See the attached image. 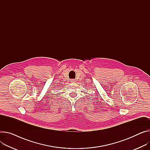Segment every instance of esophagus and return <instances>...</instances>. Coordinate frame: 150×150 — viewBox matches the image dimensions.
<instances>
[{
	"label": "esophagus",
	"instance_id": "1",
	"mask_svg": "<svg viewBox=\"0 0 150 150\" xmlns=\"http://www.w3.org/2000/svg\"><path fill=\"white\" fill-rule=\"evenodd\" d=\"M70 82H71V83H75L76 80H75L74 79H71V80H70Z\"/></svg>",
	"mask_w": 150,
	"mask_h": 150
}]
</instances>
